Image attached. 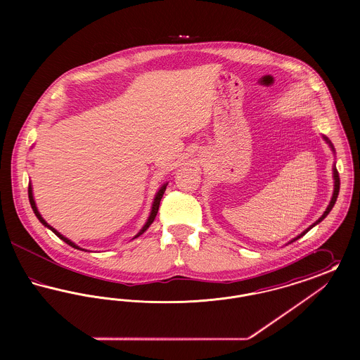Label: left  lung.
I'll return each mask as SVG.
<instances>
[{
	"label": "left lung",
	"mask_w": 360,
	"mask_h": 360,
	"mask_svg": "<svg viewBox=\"0 0 360 360\" xmlns=\"http://www.w3.org/2000/svg\"><path fill=\"white\" fill-rule=\"evenodd\" d=\"M324 140H326V143L329 144V147L332 148V151H335V148H333V146H332V143L328 140V137L324 136ZM333 179H335V188H333V195H332V198H330V202H329V205H328V207L326 209V212H324V214L316 221L314 224H311L310 226H309L308 229H305L301 235H298L295 239L291 240L290 243H292V241H295V240L300 239L301 236H304L307 232H309L314 225H317L319 223H321L324 219H326V216H328V213L332 210V207H333V205H335V202H336V200H338V195H339V190H340V178H339V172H338V170H336V166H333Z\"/></svg>",
	"instance_id": "obj_1"
}]
</instances>
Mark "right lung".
I'll return each instance as SVG.
<instances>
[{
    "mask_svg": "<svg viewBox=\"0 0 360 360\" xmlns=\"http://www.w3.org/2000/svg\"><path fill=\"white\" fill-rule=\"evenodd\" d=\"M166 186H167V184H165L162 188L158 190V193H156V195H155L154 198V204H153V207H151V213H150V217H148V220H147V223L144 224V226L140 229V232L137 233L136 236L134 238V239H136L139 238L140 235H143L147 229H148V226L151 225V224L154 223L155 217H156V214H158V210H159V205H160V200H162V197H163V194H165V190H166ZM28 197H30V204L32 206V209H34V213L36 214V217L39 219V221L43 224L44 226H47V228H50L52 232L58 236V238H60V239L63 240L65 243H68L69 245H71L72 248H77V250H82L81 247H78L75 243H72L71 240L68 239V238H65L63 235H60L55 228H52L50 224L46 223V220L41 217V214L39 213V210H37V207H36V204H34V194H32V186L30 185V188H28ZM82 251H85V250H82Z\"/></svg>",
    "mask_w": 360,
    "mask_h": 360,
    "instance_id": "obj_1",
    "label": "right lung"
}]
</instances>
